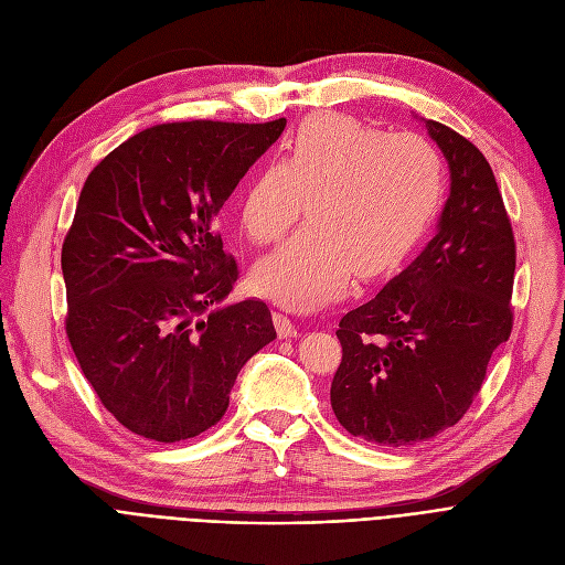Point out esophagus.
Segmentation results:
<instances>
[{
	"mask_svg": "<svg viewBox=\"0 0 565 565\" xmlns=\"http://www.w3.org/2000/svg\"><path fill=\"white\" fill-rule=\"evenodd\" d=\"M273 320H275V328H277L279 339H292V337H298V328H295V322H292L288 316L275 311Z\"/></svg>",
	"mask_w": 565,
	"mask_h": 565,
	"instance_id": "esophagus-1",
	"label": "esophagus"
}]
</instances>
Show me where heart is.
Here are the masks:
<instances>
[{
	"mask_svg": "<svg viewBox=\"0 0 565 565\" xmlns=\"http://www.w3.org/2000/svg\"><path fill=\"white\" fill-rule=\"evenodd\" d=\"M444 188L435 143L384 132L343 114L307 118L284 160L265 162L243 190L237 215L254 243H275L309 199V224L263 256L254 286L292 309L339 300L352 275L392 273L430 226Z\"/></svg>",
	"mask_w": 565,
	"mask_h": 565,
	"instance_id": "1",
	"label": "heart"
}]
</instances>
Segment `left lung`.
Returning a JSON list of instances; mask_svg holds the SVG:
<instances>
[{
    "label": "left lung",
    "instance_id": "8db88e82",
    "mask_svg": "<svg viewBox=\"0 0 565 565\" xmlns=\"http://www.w3.org/2000/svg\"><path fill=\"white\" fill-rule=\"evenodd\" d=\"M422 124L449 164L437 231L337 330L332 409L350 435L380 447H409L458 424L513 328L515 241L494 173L469 139Z\"/></svg>",
    "mask_w": 565,
    "mask_h": 565
}]
</instances>
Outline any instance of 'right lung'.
<instances>
[{
  "instance_id": "1",
  "label": "right lung",
  "mask_w": 565,
  "mask_h": 565,
  "mask_svg": "<svg viewBox=\"0 0 565 565\" xmlns=\"http://www.w3.org/2000/svg\"><path fill=\"white\" fill-rule=\"evenodd\" d=\"M286 128H146L92 171L62 249L66 332L84 377L135 435L181 441L215 426L237 373L277 339L260 300L224 305L237 265L215 217Z\"/></svg>"
}]
</instances>
